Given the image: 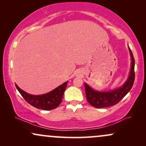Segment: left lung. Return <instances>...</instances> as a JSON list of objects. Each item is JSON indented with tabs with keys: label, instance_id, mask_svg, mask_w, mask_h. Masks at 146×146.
Returning <instances> with one entry per match:
<instances>
[{
	"label": "left lung",
	"instance_id": "left-lung-1",
	"mask_svg": "<svg viewBox=\"0 0 146 146\" xmlns=\"http://www.w3.org/2000/svg\"><path fill=\"white\" fill-rule=\"evenodd\" d=\"M129 49H130L132 59L131 69L128 79L121 87L113 91L98 92L93 90L86 84H84L87 101L93 107L100 108L113 106L121 101L132 88L135 78V58L130 48Z\"/></svg>",
	"mask_w": 146,
	"mask_h": 146
}]
</instances>
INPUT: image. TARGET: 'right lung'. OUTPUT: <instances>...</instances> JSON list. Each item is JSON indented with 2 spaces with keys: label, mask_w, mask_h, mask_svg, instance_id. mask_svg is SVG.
<instances>
[{
  "label": "right lung",
  "mask_w": 146,
  "mask_h": 146,
  "mask_svg": "<svg viewBox=\"0 0 146 146\" xmlns=\"http://www.w3.org/2000/svg\"><path fill=\"white\" fill-rule=\"evenodd\" d=\"M67 82H64L57 87L49 93L41 95H33L23 91L16 84V87L19 93L27 103L38 109L49 110L57 108L60 104L62 97L67 86Z\"/></svg>",
  "instance_id": "add662e5"
}]
</instances>
